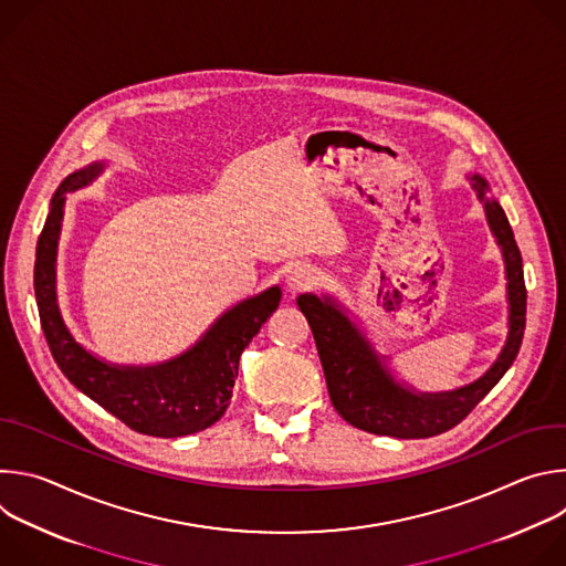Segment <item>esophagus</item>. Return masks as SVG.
<instances>
[{"label": "esophagus", "mask_w": 566, "mask_h": 566, "mask_svg": "<svg viewBox=\"0 0 566 566\" xmlns=\"http://www.w3.org/2000/svg\"><path fill=\"white\" fill-rule=\"evenodd\" d=\"M317 282V275H315V271L311 269V266H306V264H295L291 271H289V275H286V289L289 291H306V289H311L313 284Z\"/></svg>", "instance_id": "34e87169"}]
</instances>
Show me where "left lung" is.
Here are the masks:
<instances>
[{"label":"left lung","mask_w":566,"mask_h":566,"mask_svg":"<svg viewBox=\"0 0 566 566\" xmlns=\"http://www.w3.org/2000/svg\"><path fill=\"white\" fill-rule=\"evenodd\" d=\"M476 199L483 203L491 232L502 249L509 302V336L497 360L470 385L450 391H419L396 378L387 356H378L356 317L332 295L302 293L297 306L304 313L317 356L325 369L327 387L338 415L358 430L396 437L426 439L441 434L463 421L517 358L526 325V286L522 255L513 228L491 186L481 175H468Z\"/></svg>","instance_id":"left-lung-1"}]
</instances>
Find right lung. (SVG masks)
Here are the masks:
<instances>
[{
    "label": "right lung",
    "mask_w": 566,
    "mask_h": 566,
    "mask_svg": "<svg viewBox=\"0 0 566 566\" xmlns=\"http://www.w3.org/2000/svg\"><path fill=\"white\" fill-rule=\"evenodd\" d=\"M105 164L75 170L55 190L35 249V302L49 349L85 396L149 437H186L217 423L230 406L239 356L277 308L282 289L271 286L226 308L210 329L184 354L156 365H116L94 356L75 340L57 304V244L66 192L90 186Z\"/></svg>",
    "instance_id": "add662e5"
}]
</instances>
